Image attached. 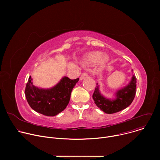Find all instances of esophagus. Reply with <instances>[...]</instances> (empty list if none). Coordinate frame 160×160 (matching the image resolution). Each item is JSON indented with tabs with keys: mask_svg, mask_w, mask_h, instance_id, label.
<instances>
[{
	"mask_svg": "<svg viewBox=\"0 0 160 160\" xmlns=\"http://www.w3.org/2000/svg\"><path fill=\"white\" fill-rule=\"evenodd\" d=\"M88 77V74H87V73H83L82 74V75L80 76V80H83V79L87 78Z\"/></svg>",
	"mask_w": 160,
	"mask_h": 160,
	"instance_id": "obj_1",
	"label": "esophagus"
}]
</instances>
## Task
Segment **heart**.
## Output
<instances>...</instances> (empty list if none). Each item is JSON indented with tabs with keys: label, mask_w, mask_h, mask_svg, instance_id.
I'll return each mask as SVG.
<instances>
[{
	"label": "heart",
	"mask_w": 160,
	"mask_h": 160,
	"mask_svg": "<svg viewBox=\"0 0 160 160\" xmlns=\"http://www.w3.org/2000/svg\"><path fill=\"white\" fill-rule=\"evenodd\" d=\"M109 60V58L108 54H102L100 51H93L87 54L84 61L88 65H95L99 62L101 65L104 66Z\"/></svg>",
	"instance_id": "1"
}]
</instances>
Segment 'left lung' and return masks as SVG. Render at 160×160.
<instances>
[{
	"instance_id": "left-lung-1",
	"label": "left lung",
	"mask_w": 160,
	"mask_h": 160,
	"mask_svg": "<svg viewBox=\"0 0 160 160\" xmlns=\"http://www.w3.org/2000/svg\"><path fill=\"white\" fill-rule=\"evenodd\" d=\"M136 83L137 78L133 75L131 80L127 85L116 91L114 99L104 96L100 92L99 85L97 83L92 98L96 106L104 112L107 114L117 112L127 108L132 102L136 93Z\"/></svg>"
}]
</instances>
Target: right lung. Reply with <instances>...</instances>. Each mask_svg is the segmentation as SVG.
I'll use <instances>...</instances> for the list:
<instances>
[{
	"label": "right lung",
	"instance_id": "right-lung-1",
	"mask_svg": "<svg viewBox=\"0 0 160 160\" xmlns=\"http://www.w3.org/2000/svg\"><path fill=\"white\" fill-rule=\"evenodd\" d=\"M78 80L79 78L71 80L64 77L54 87L43 88L35 86L30 77L25 91L28 103L38 113L48 117L56 116L69 103L72 91Z\"/></svg>",
	"mask_w": 160,
	"mask_h": 160
}]
</instances>
